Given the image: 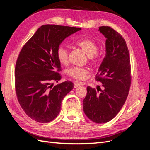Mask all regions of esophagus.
Returning <instances> with one entry per match:
<instances>
[{"label": "esophagus", "mask_w": 150, "mask_h": 150, "mask_svg": "<svg viewBox=\"0 0 150 150\" xmlns=\"http://www.w3.org/2000/svg\"><path fill=\"white\" fill-rule=\"evenodd\" d=\"M82 85H84V83H81V82H74V87L76 88L77 87H78L79 86H82Z\"/></svg>", "instance_id": "1"}]
</instances>
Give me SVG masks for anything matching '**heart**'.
Instances as JSON below:
<instances>
[{
  "mask_svg": "<svg viewBox=\"0 0 150 150\" xmlns=\"http://www.w3.org/2000/svg\"><path fill=\"white\" fill-rule=\"evenodd\" d=\"M76 44L82 49L87 55L91 62L95 63L98 61L97 52L98 47L94 40L88 38L81 39L76 42ZM56 56L58 61L62 64H66L68 62V52L66 47L61 46L56 51ZM88 73V70L86 68L74 66L67 71V74L69 76L77 79L82 80Z\"/></svg>",
  "mask_w": 150,
  "mask_h": 150,
  "instance_id": "heart-1",
  "label": "heart"
}]
</instances>
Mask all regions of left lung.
Instances as JSON below:
<instances>
[{
  "label": "left lung",
  "instance_id": "8db88e82",
  "mask_svg": "<svg viewBox=\"0 0 150 150\" xmlns=\"http://www.w3.org/2000/svg\"><path fill=\"white\" fill-rule=\"evenodd\" d=\"M98 30L106 38L105 57L95 78L102 83L103 89L99 88L97 92L88 86L83 107L89 120L105 123L117 115L128 95L130 57L125 40L120 34L108 26L99 27Z\"/></svg>",
  "mask_w": 150,
  "mask_h": 150
}]
</instances>
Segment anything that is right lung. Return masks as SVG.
I'll return each instance as SVG.
<instances>
[{"label":"right lung","instance_id":"obj_1","mask_svg":"<svg viewBox=\"0 0 150 150\" xmlns=\"http://www.w3.org/2000/svg\"><path fill=\"white\" fill-rule=\"evenodd\" d=\"M81 29L58 25H44L39 28L22 47L16 64L15 87L17 99L32 120L46 123L56 118L63 99L73 89L66 81L58 82L61 63L56 51L68 36Z\"/></svg>","mask_w":150,"mask_h":150}]
</instances>
